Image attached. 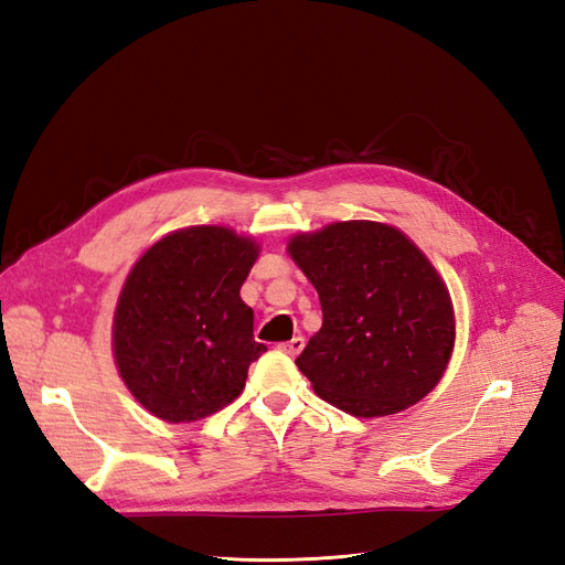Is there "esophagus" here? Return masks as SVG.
I'll list each match as a JSON object with an SVG mask.
<instances>
[{"mask_svg":"<svg viewBox=\"0 0 565 565\" xmlns=\"http://www.w3.org/2000/svg\"><path fill=\"white\" fill-rule=\"evenodd\" d=\"M279 349L284 351V353H288V356H298V353L305 349V338H294L290 342H284V344H279Z\"/></svg>","mask_w":565,"mask_h":565,"instance_id":"obj_1","label":"esophagus"}]
</instances>
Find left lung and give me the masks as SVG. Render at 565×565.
<instances>
[{"label":"left lung","mask_w":565,"mask_h":565,"mask_svg":"<svg viewBox=\"0 0 565 565\" xmlns=\"http://www.w3.org/2000/svg\"><path fill=\"white\" fill-rule=\"evenodd\" d=\"M288 250L321 300V330L296 365L323 401L367 419L435 388L454 349L451 300L401 230L332 223L290 239Z\"/></svg>","instance_id":"obj_1"}]
</instances>
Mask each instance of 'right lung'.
<instances>
[{"instance_id":"obj_1","label":"right lung","mask_w":565,"mask_h":565,"mask_svg":"<svg viewBox=\"0 0 565 565\" xmlns=\"http://www.w3.org/2000/svg\"><path fill=\"white\" fill-rule=\"evenodd\" d=\"M258 246L218 225L185 227L132 267L116 307L122 382L158 419L198 422L233 403L267 351L239 298Z\"/></svg>"}]
</instances>
